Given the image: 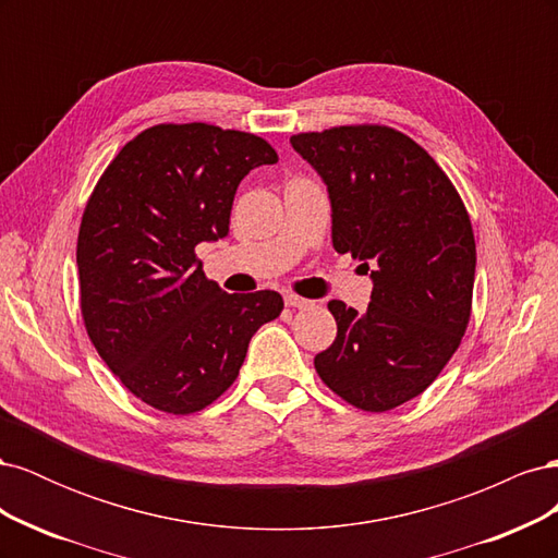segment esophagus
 Here are the masks:
<instances>
[{
    "mask_svg": "<svg viewBox=\"0 0 558 558\" xmlns=\"http://www.w3.org/2000/svg\"><path fill=\"white\" fill-rule=\"evenodd\" d=\"M283 300H286V307H293V310H307V307H312V300L293 295V293H289Z\"/></svg>",
    "mask_w": 558,
    "mask_h": 558,
    "instance_id": "1",
    "label": "esophagus"
}]
</instances>
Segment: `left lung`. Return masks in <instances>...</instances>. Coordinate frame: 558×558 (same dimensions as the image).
Here are the masks:
<instances>
[{
	"mask_svg": "<svg viewBox=\"0 0 558 558\" xmlns=\"http://www.w3.org/2000/svg\"><path fill=\"white\" fill-rule=\"evenodd\" d=\"M293 148L326 181L332 246L373 267L365 312L330 300L337 337L314 367L363 412L421 396L459 349L475 286V234L463 199L426 148L388 125L300 132Z\"/></svg>",
	"mask_w": 558,
	"mask_h": 558,
	"instance_id": "left-lung-1",
	"label": "left lung"
}]
</instances>
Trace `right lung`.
Listing matches in <instances>:
<instances>
[{"instance_id":"obj_1","label":"right lung","mask_w":558,"mask_h":558,"mask_svg":"<svg viewBox=\"0 0 558 558\" xmlns=\"http://www.w3.org/2000/svg\"><path fill=\"white\" fill-rule=\"evenodd\" d=\"M277 150L258 134L160 123L109 162L81 216L76 265L90 342L128 391L167 414H193L238 379L275 291L226 293L195 246L228 234L240 181Z\"/></svg>"}]
</instances>
